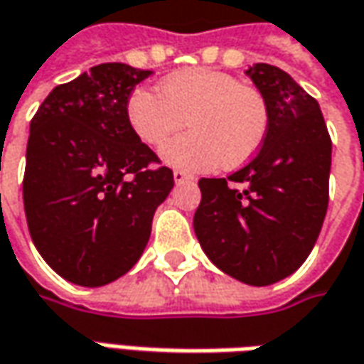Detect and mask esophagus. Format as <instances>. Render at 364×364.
Listing matches in <instances>:
<instances>
[{"instance_id":"obj_1","label":"esophagus","mask_w":364,"mask_h":364,"mask_svg":"<svg viewBox=\"0 0 364 364\" xmlns=\"http://www.w3.org/2000/svg\"><path fill=\"white\" fill-rule=\"evenodd\" d=\"M173 179H175V183H177V185L193 181V177H191V175H187V173H183V171H173Z\"/></svg>"}]
</instances>
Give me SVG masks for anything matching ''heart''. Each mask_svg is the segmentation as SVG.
Instances as JSON below:
<instances>
[{
    "label": "heart",
    "mask_w": 364,
    "mask_h": 364,
    "mask_svg": "<svg viewBox=\"0 0 364 364\" xmlns=\"http://www.w3.org/2000/svg\"><path fill=\"white\" fill-rule=\"evenodd\" d=\"M159 92L136 88L127 100V120L141 143L159 146L185 120L191 131L161 149L169 167L205 173L240 167L259 151L268 132V105L256 88L232 74L189 68L169 74Z\"/></svg>",
    "instance_id": "1"
}]
</instances>
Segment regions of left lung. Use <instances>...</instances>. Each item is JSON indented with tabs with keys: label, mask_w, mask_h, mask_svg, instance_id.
<instances>
[{
	"label": "left lung",
	"mask_w": 364,
	"mask_h": 364,
	"mask_svg": "<svg viewBox=\"0 0 364 364\" xmlns=\"http://www.w3.org/2000/svg\"><path fill=\"white\" fill-rule=\"evenodd\" d=\"M268 105L256 157L228 179H201L195 235L228 276L269 286L294 274L318 240L328 207L332 143L318 102L284 70H245ZM242 182V192L227 185Z\"/></svg>",
	"instance_id": "obj_1"
}]
</instances>
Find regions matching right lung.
Masks as SVG:
<instances>
[{
  "label": "right lung",
  "instance_id": "add662e5",
  "mask_svg": "<svg viewBox=\"0 0 364 364\" xmlns=\"http://www.w3.org/2000/svg\"><path fill=\"white\" fill-rule=\"evenodd\" d=\"M151 70L108 62L56 86L30 122L23 209L33 245L64 280L114 282L139 262L173 171L136 139L127 100Z\"/></svg>",
  "mask_w": 364,
  "mask_h": 364
}]
</instances>
